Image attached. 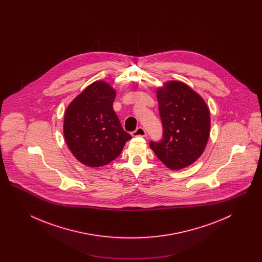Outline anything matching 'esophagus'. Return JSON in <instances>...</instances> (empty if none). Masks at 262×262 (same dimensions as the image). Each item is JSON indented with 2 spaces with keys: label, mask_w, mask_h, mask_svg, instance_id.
Here are the masks:
<instances>
[{
  "label": "esophagus",
  "mask_w": 262,
  "mask_h": 262,
  "mask_svg": "<svg viewBox=\"0 0 262 262\" xmlns=\"http://www.w3.org/2000/svg\"><path fill=\"white\" fill-rule=\"evenodd\" d=\"M132 136L133 137H145L146 136V132H145V129L143 127L138 126L135 132L132 133Z\"/></svg>",
  "instance_id": "1"
}]
</instances>
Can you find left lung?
<instances>
[{"label":"left lung","mask_w":262,"mask_h":262,"mask_svg":"<svg viewBox=\"0 0 262 262\" xmlns=\"http://www.w3.org/2000/svg\"><path fill=\"white\" fill-rule=\"evenodd\" d=\"M162 139L150 141L151 149L171 170L186 168L205 149L210 132L209 110L195 91L181 81L157 89Z\"/></svg>","instance_id":"obj_1"}]
</instances>
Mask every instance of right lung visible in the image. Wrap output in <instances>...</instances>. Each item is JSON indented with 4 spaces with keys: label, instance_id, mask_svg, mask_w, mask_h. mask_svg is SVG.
I'll return each instance as SVG.
<instances>
[{
    "label": "right lung",
    "instance_id": "add662e5",
    "mask_svg": "<svg viewBox=\"0 0 262 262\" xmlns=\"http://www.w3.org/2000/svg\"><path fill=\"white\" fill-rule=\"evenodd\" d=\"M116 91L105 81L85 88L67 108L63 136L75 158L88 167L116 159L132 138L113 109Z\"/></svg>",
    "mask_w": 262,
    "mask_h": 262
}]
</instances>
